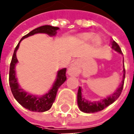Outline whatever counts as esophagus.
<instances>
[{"mask_svg":"<svg viewBox=\"0 0 134 134\" xmlns=\"http://www.w3.org/2000/svg\"><path fill=\"white\" fill-rule=\"evenodd\" d=\"M76 72H77V67H76V63H72L68 68L67 72H68V74L70 76H73V75L76 74Z\"/></svg>","mask_w":134,"mask_h":134,"instance_id":"1","label":"esophagus"}]
</instances>
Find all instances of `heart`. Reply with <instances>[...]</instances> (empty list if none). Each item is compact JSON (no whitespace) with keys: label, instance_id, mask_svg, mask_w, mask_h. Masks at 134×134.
<instances>
[{"label":"heart","instance_id":"b5f03b06","mask_svg":"<svg viewBox=\"0 0 134 134\" xmlns=\"http://www.w3.org/2000/svg\"><path fill=\"white\" fill-rule=\"evenodd\" d=\"M81 38L84 42L92 41L93 44H95V45H99L102 42L99 36H98V35L93 36V34H92V33H85L81 35Z\"/></svg>","mask_w":134,"mask_h":134}]
</instances>
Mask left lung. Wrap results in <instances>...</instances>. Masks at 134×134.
<instances>
[{
	"mask_svg": "<svg viewBox=\"0 0 134 134\" xmlns=\"http://www.w3.org/2000/svg\"><path fill=\"white\" fill-rule=\"evenodd\" d=\"M110 44H111V48L113 49V50H115L116 52H117L119 54H122V50H121L119 46L118 45L116 42H115L113 40H112L110 41ZM125 67H124L122 81L120 83V85H119L116 90L113 93V94H110L108 97H106L103 99H101L99 101L90 102L89 100L86 99L85 98H84L82 96V93H81L82 89H81V87H79V90H78V93H77V103H78V106L79 108V110L84 113H96V112H99V111L102 110L103 109L107 108L110 104L113 103L119 97V96L122 93L123 85H124V81H125Z\"/></svg>",
	"mask_w": 134,
	"mask_h": 134,
	"instance_id": "obj_1",
	"label": "left lung"
}]
</instances>
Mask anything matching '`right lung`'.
I'll use <instances>...</instances> for the list:
<instances>
[{
  "instance_id": "right-lung-1",
  "label": "right lung",
  "mask_w": 134,
  "mask_h": 134,
  "mask_svg": "<svg viewBox=\"0 0 134 134\" xmlns=\"http://www.w3.org/2000/svg\"><path fill=\"white\" fill-rule=\"evenodd\" d=\"M59 30L58 27L53 26L49 25H44L38 27L35 30H32L27 35H24L18 44L15 49V51L12 55V61L9 68V85L11 87V91L14 96L15 99L19 104L24 108L29 110L30 111L34 112H45L51 108L53 102L55 99L58 88L61 87L64 81H66V68H63L57 72V76L55 81H54L52 88L49 90L48 93H45L43 96H35L26 92L21 88L16 78V71L15 66L18 62L16 57V53L18 49L19 48V45L22 40L26 38H28L31 35L38 34V33H45L49 36H55L57 34V30Z\"/></svg>"
}]
</instances>
